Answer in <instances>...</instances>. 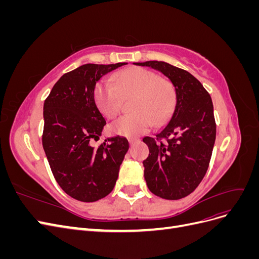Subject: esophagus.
I'll return each instance as SVG.
<instances>
[{
  "label": "esophagus",
  "mask_w": 259,
  "mask_h": 259,
  "mask_svg": "<svg viewBox=\"0 0 259 259\" xmlns=\"http://www.w3.org/2000/svg\"><path fill=\"white\" fill-rule=\"evenodd\" d=\"M137 142H138V139H137V138H130V139H128V143H130V145H131V146L135 145Z\"/></svg>",
  "instance_id": "34e87169"
}]
</instances>
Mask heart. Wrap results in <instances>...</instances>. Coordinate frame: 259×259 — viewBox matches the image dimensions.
<instances>
[{
    "instance_id": "obj_1",
    "label": "heart",
    "mask_w": 259,
    "mask_h": 259,
    "mask_svg": "<svg viewBox=\"0 0 259 259\" xmlns=\"http://www.w3.org/2000/svg\"><path fill=\"white\" fill-rule=\"evenodd\" d=\"M112 82L99 81L94 90V98L99 111L113 119L121 111L122 98L134 96L132 113L111 124V132L125 137H136L165 123L173 113L176 94L173 84L150 70L132 67L113 75Z\"/></svg>"
}]
</instances>
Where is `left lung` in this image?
Instances as JSON below:
<instances>
[{
	"label": "left lung",
	"mask_w": 259,
	"mask_h": 259,
	"mask_svg": "<svg viewBox=\"0 0 259 259\" xmlns=\"http://www.w3.org/2000/svg\"><path fill=\"white\" fill-rule=\"evenodd\" d=\"M162 72L174 85L173 115L156 139L145 137L149 156L143 162L147 186L166 200L189 195L205 176L216 138L211 98L199 80L164 61L134 62ZM162 138L167 140L163 143Z\"/></svg>",
	"instance_id": "left-lung-1"
}]
</instances>
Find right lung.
I'll return each mask as SVG.
<instances>
[{"instance_id": "add662e5", "label": "right lung", "mask_w": 259, "mask_h": 259, "mask_svg": "<svg viewBox=\"0 0 259 259\" xmlns=\"http://www.w3.org/2000/svg\"><path fill=\"white\" fill-rule=\"evenodd\" d=\"M126 65L86 64L65 73L44 101L42 144L53 175L70 197L95 202L110 193L128 150L126 138H107L98 148L106 120L94 98L96 83Z\"/></svg>"}]
</instances>
